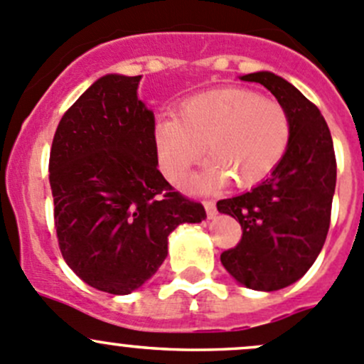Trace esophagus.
<instances>
[{"mask_svg": "<svg viewBox=\"0 0 364 364\" xmlns=\"http://www.w3.org/2000/svg\"><path fill=\"white\" fill-rule=\"evenodd\" d=\"M203 205H205V210H207V215H208V219H213V217L217 215L215 201H213V200H205V201H203Z\"/></svg>", "mask_w": 364, "mask_h": 364, "instance_id": "34e87169", "label": "esophagus"}]
</instances>
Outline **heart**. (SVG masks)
I'll return each instance as SVG.
<instances>
[{
    "label": "heart",
    "instance_id": "heart-1",
    "mask_svg": "<svg viewBox=\"0 0 364 364\" xmlns=\"http://www.w3.org/2000/svg\"><path fill=\"white\" fill-rule=\"evenodd\" d=\"M291 119L275 100L250 89H217L193 96L178 115L163 114L154 124V145L164 177L178 182L203 156L210 161L189 186L198 191L233 178L238 187L263 182L289 147Z\"/></svg>",
    "mask_w": 364,
    "mask_h": 364
}]
</instances>
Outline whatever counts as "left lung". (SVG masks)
<instances>
[{"label": "left lung", "mask_w": 364, "mask_h": 364, "mask_svg": "<svg viewBox=\"0 0 364 364\" xmlns=\"http://www.w3.org/2000/svg\"><path fill=\"white\" fill-rule=\"evenodd\" d=\"M240 78L264 85L286 108L291 140L259 186L217 201V210L242 226V238L220 254V263L249 289L277 291L301 279L324 245L336 186L335 149L319 108L293 84L269 71Z\"/></svg>", "instance_id": "8db88e82"}]
</instances>
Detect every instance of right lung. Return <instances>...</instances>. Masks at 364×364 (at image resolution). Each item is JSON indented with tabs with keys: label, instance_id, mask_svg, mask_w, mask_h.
Instances as JSON below:
<instances>
[{
	"label": "right lung",
	"instance_id": "obj_1",
	"mask_svg": "<svg viewBox=\"0 0 364 364\" xmlns=\"http://www.w3.org/2000/svg\"><path fill=\"white\" fill-rule=\"evenodd\" d=\"M140 78H98L59 121L48 159L63 257L110 294L147 282L166 259L168 235L207 217L157 170L154 114L138 100Z\"/></svg>",
	"mask_w": 364,
	"mask_h": 364
}]
</instances>
